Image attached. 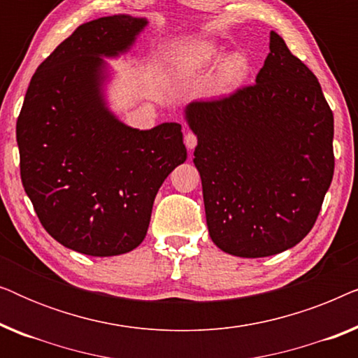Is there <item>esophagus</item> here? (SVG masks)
Segmentation results:
<instances>
[{
    "label": "esophagus",
    "mask_w": 358,
    "mask_h": 358,
    "mask_svg": "<svg viewBox=\"0 0 358 358\" xmlns=\"http://www.w3.org/2000/svg\"><path fill=\"white\" fill-rule=\"evenodd\" d=\"M184 141H185V146H187L189 150H194L195 146H197V135L192 134V131H189V134H185Z\"/></svg>",
    "instance_id": "34e87169"
}]
</instances>
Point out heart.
I'll use <instances>...</instances> for the list:
<instances>
[{"label":"heart","mask_w":358,"mask_h":358,"mask_svg":"<svg viewBox=\"0 0 358 358\" xmlns=\"http://www.w3.org/2000/svg\"><path fill=\"white\" fill-rule=\"evenodd\" d=\"M224 55L223 48L217 45L215 42H200L190 48L187 58V68L190 71L205 70V68H212L213 65L222 60ZM249 62L246 55L243 53H231L224 60L220 63L217 71V86L220 90H231L239 85L248 75Z\"/></svg>","instance_id":"obj_1"}]
</instances>
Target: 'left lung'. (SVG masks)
<instances>
[{"label":"left lung","instance_id":"obj_1","mask_svg":"<svg viewBox=\"0 0 358 358\" xmlns=\"http://www.w3.org/2000/svg\"><path fill=\"white\" fill-rule=\"evenodd\" d=\"M268 48L254 85L185 107L210 238L238 257L300 243L334 174V115L320 81L273 31Z\"/></svg>","mask_w":358,"mask_h":358}]
</instances>
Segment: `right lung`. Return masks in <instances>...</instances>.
Instances as JSON below:
<instances>
[{
  "label": "right lung",
  "instance_id": "1",
  "mask_svg": "<svg viewBox=\"0 0 358 358\" xmlns=\"http://www.w3.org/2000/svg\"><path fill=\"white\" fill-rule=\"evenodd\" d=\"M146 24L115 14L78 27L38 65L17 117L24 190L47 233L86 256L138 246L161 184L187 159L179 124L131 129L106 104L102 57L129 52Z\"/></svg>",
  "mask_w": 358,
  "mask_h": 358
}]
</instances>
